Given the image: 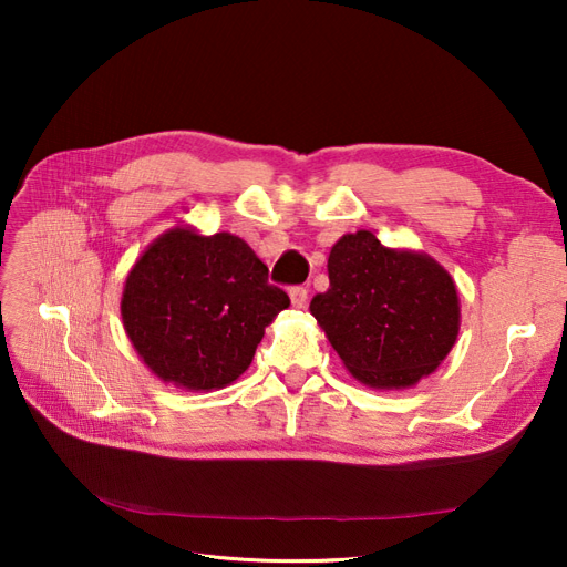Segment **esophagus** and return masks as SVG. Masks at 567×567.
<instances>
[{"instance_id":"obj_1","label":"esophagus","mask_w":567,"mask_h":567,"mask_svg":"<svg viewBox=\"0 0 567 567\" xmlns=\"http://www.w3.org/2000/svg\"><path fill=\"white\" fill-rule=\"evenodd\" d=\"M288 296H290V302H293V307H305V302H307V288L305 286H290V290H288Z\"/></svg>"}]
</instances>
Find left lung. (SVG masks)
<instances>
[{
	"label": "left lung",
	"instance_id": "8db88e82",
	"mask_svg": "<svg viewBox=\"0 0 567 567\" xmlns=\"http://www.w3.org/2000/svg\"><path fill=\"white\" fill-rule=\"evenodd\" d=\"M329 281L310 312L364 385H416L454 348L461 323L456 286L431 255L385 248L362 229L331 248Z\"/></svg>",
	"mask_w": 567,
	"mask_h": 567
}]
</instances>
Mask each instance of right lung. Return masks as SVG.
Instances as JSON below:
<instances>
[{
    "mask_svg": "<svg viewBox=\"0 0 567 567\" xmlns=\"http://www.w3.org/2000/svg\"><path fill=\"white\" fill-rule=\"evenodd\" d=\"M267 265L234 234L175 227L127 274L120 315L142 362L165 383L219 390L234 383L265 329L290 305Z\"/></svg>",
    "mask_w": 567,
    "mask_h": 567,
    "instance_id": "right-lung-1",
    "label": "right lung"
}]
</instances>
